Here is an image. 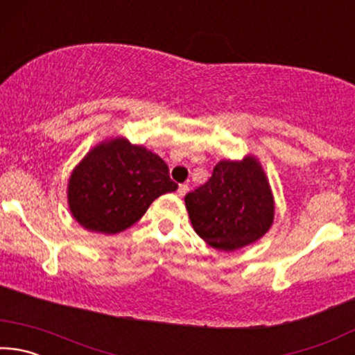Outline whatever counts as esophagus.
I'll return each instance as SVG.
<instances>
[{"label": "esophagus", "instance_id": "1", "mask_svg": "<svg viewBox=\"0 0 355 355\" xmlns=\"http://www.w3.org/2000/svg\"><path fill=\"white\" fill-rule=\"evenodd\" d=\"M188 189H189L188 184H180L178 189H177V194H178L180 197H183V196L186 194V192H188Z\"/></svg>", "mask_w": 355, "mask_h": 355}]
</instances>
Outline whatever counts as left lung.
Wrapping results in <instances>:
<instances>
[{
    "mask_svg": "<svg viewBox=\"0 0 355 355\" xmlns=\"http://www.w3.org/2000/svg\"><path fill=\"white\" fill-rule=\"evenodd\" d=\"M191 224L213 249L232 252L260 239L274 219L266 175L255 158L220 161L205 184L184 197Z\"/></svg>",
    "mask_w": 355,
    "mask_h": 355,
    "instance_id": "1",
    "label": "left lung"
}]
</instances>
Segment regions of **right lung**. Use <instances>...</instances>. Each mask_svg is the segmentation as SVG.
I'll use <instances>...</instances> for the list:
<instances>
[{"mask_svg":"<svg viewBox=\"0 0 355 355\" xmlns=\"http://www.w3.org/2000/svg\"><path fill=\"white\" fill-rule=\"evenodd\" d=\"M177 188L158 155L119 137L84 156L70 177L69 205L84 228L114 235L136 224L155 199Z\"/></svg>","mask_w":355,"mask_h":355,"instance_id":"add662e5","label":"right lung"}]
</instances>
